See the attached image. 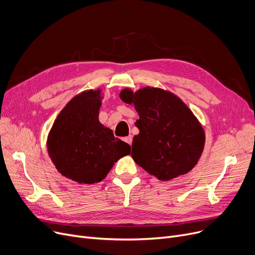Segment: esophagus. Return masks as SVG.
Returning a JSON list of instances; mask_svg holds the SVG:
<instances>
[{
	"mask_svg": "<svg viewBox=\"0 0 255 255\" xmlns=\"http://www.w3.org/2000/svg\"><path fill=\"white\" fill-rule=\"evenodd\" d=\"M123 139H124V141H126L127 143H129V144L131 145V143H132V136H131V135L126 136V137H124Z\"/></svg>",
	"mask_w": 255,
	"mask_h": 255,
	"instance_id": "1",
	"label": "esophagus"
}]
</instances>
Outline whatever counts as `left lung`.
Wrapping results in <instances>:
<instances>
[{
  "label": "left lung",
  "mask_w": 255,
  "mask_h": 255,
  "mask_svg": "<svg viewBox=\"0 0 255 255\" xmlns=\"http://www.w3.org/2000/svg\"><path fill=\"white\" fill-rule=\"evenodd\" d=\"M120 98L133 104L139 119V133L133 137V160L160 181L189 172L205 146V131L196 117L178 96L145 87L133 93L124 89Z\"/></svg>",
  "instance_id": "obj_1"
}]
</instances>
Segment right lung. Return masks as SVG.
<instances>
[{"instance_id":"1","label":"right lung","mask_w":255,"mask_h":255,"mask_svg":"<svg viewBox=\"0 0 255 255\" xmlns=\"http://www.w3.org/2000/svg\"><path fill=\"white\" fill-rule=\"evenodd\" d=\"M101 91L73 97L61 111L47 137V152L58 171L79 184L101 182L130 145L99 122Z\"/></svg>"}]
</instances>
